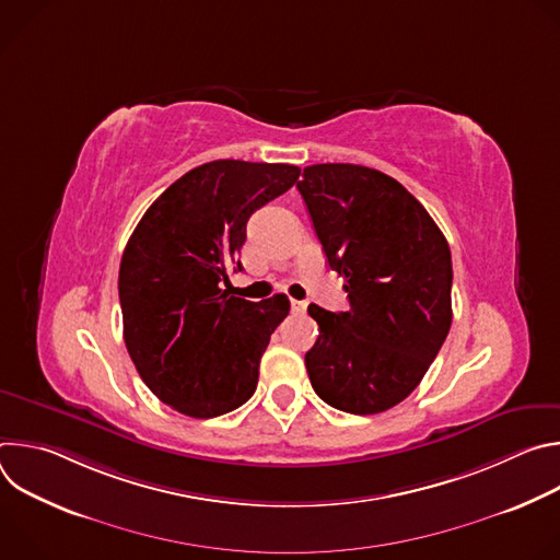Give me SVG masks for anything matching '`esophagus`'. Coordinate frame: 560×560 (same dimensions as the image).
<instances>
[{
  "label": "esophagus",
  "instance_id": "34e87169",
  "mask_svg": "<svg viewBox=\"0 0 560 560\" xmlns=\"http://www.w3.org/2000/svg\"><path fill=\"white\" fill-rule=\"evenodd\" d=\"M290 305H292V312H294V314H303V312H305V307H307V303H305V301H296V299H292V303H290Z\"/></svg>",
  "mask_w": 560,
  "mask_h": 560
}]
</instances>
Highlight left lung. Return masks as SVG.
<instances>
[{"instance_id":"8db88e82","label":"left lung","mask_w":560,"mask_h":560,"mask_svg":"<svg viewBox=\"0 0 560 560\" xmlns=\"http://www.w3.org/2000/svg\"><path fill=\"white\" fill-rule=\"evenodd\" d=\"M350 310L314 303L305 354L318 398L378 415L421 383L452 326V255L428 210L396 179L357 164H316L296 184Z\"/></svg>"}]
</instances>
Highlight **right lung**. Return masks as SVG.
Wrapping results in <instances>:
<instances>
[{
  "label": "right lung",
  "instance_id": "right-lung-1",
  "mask_svg": "<svg viewBox=\"0 0 560 560\" xmlns=\"http://www.w3.org/2000/svg\"><path fill=\"white\" fill-rule=\"evenodd\" d=\"M301 168L238 159L192 168L141 217L119 266L128 354L150 392L192 419L244 406L257 389L285 294L259 303L223 290L255 210L290 190Z\"/></svg>",
  "mask_w": 560,
  "mask_h": 560
}]
</instances>
